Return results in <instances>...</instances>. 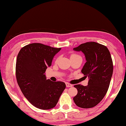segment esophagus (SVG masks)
Returning <instances> with one entry per match:
<instances>
[{
    "mask_svg": "<svg viewBox=\"0 0 126 126\" xmlns=\"http://www.w3.org/2000/svg\"><path fill=\"white\" fill-rule=\"evenodd\" d=\"M65 85H66V87H72V86H73V85L69 83H68V82L65 83Z\"/></svg>",
    "mask_w": 126,
    "mask_h": 126,
    "instance_id": "obj_1",
    "label": "esophagus"
}]
</instances>
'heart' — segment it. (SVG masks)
<instances>
[{
    "instance_id": "b5f03b06",
    "label": "heart",
    "mask_w": 126,
    "mask_h": 126,
    "mask_svg": "<svg viewBox=\"0 0 126 126\" xmlns=\"http://www.w3.org/2000/svg\"><path fill=\"white\" fill-rule=\"evenodd\" d=\"M77 55H77V54H72V55H71V57H74V56H77Z\"/></svg>"
}]
</instances>
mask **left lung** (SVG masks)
Here are the masks:
<instances>
[{
  "mask_svg": "<svg viewBox=\"0 0 126 126\" xmlns=\"http://www.w3.org/2000/svg\"><path fill=\"white\" fill-rule=\"evenodd\" d=\"M73 50L84 54L86 62L81 72L89 78L87 86H74L78 93L73 101L79 107L92 108L103 99L109 88L113 70L110 52L106 46L94 42L80 44Z\"/></svg>",
  "mask_w": 126,
  "mask_h": 126,
  "instance_id": "obj_1",
  "label": "left lung"
}]
</instances>
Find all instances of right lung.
<instances>
[{
  "mask_svg": "<svg viewBox=\"0 0 126 126\" xmlns=\"http://www.w3.org/2000/svg\"><path fill=\"white\" fill-rule=\"evenodd\" d=\"M61 49L41 43H32L21 49L17 56V82L24 97L39 109L54 108L65 88L64 82H52L47 79L45 75L53 57Z\"/></svg>",
  "mask_w": 126,
  "mask_h": 126,
  "instance_id": "right-lung-1",
  "label": "right lung"
}]
</instances>
